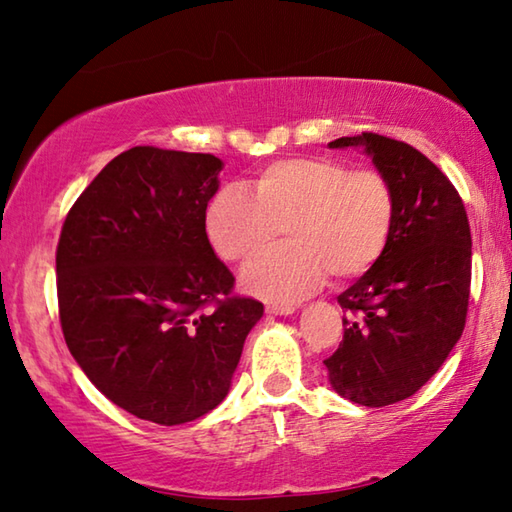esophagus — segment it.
<instances>
[{
	"label": "esophagus",
	"mask_w": 512,
	"mask_h": 512,
	"mask_svg": "<svg viewBox=\"0 0 512 512\" xmlns=\"http://www.w3.org/2000/svg\"><path fill=\"white\" fill-rule=\"evenodd\" d=\"M296 305H268L266 307V314H273V316H289L296 311Z\"/></svg>",
	"instance_id": "34e87169"
}]
</instances>
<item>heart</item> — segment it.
I'll return each instance as SVG.
<instances>
[{
	"label": "heart",
	"mask_w": 512,
	"mask_h": 512,
	"mask_svg": "<svg viewBox=\"0 0 512 512\" xmlns=\"http://www.w3.org/2000/svg\"><path fill=\"white\" fill-rule=\"evenodd\" d=\"M397 223V192L386 173L352 169L332 158L268 164L250 192L223 187L205 212L216 255L250 264L287 228L291 244L250 266L244 289L268 302H293L332 275L348 282L386 253Z\"/></svg>",
	"instance_id": "1"
}]
</instances>
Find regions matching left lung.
<instances>
[{
    "instance_id": "8db88e82",
    "label": "left lung",
    "mask_w": 512,
    "mask_h": 512,
    "mask_svg": "<svg viewBox=\"0 0 512 512\" xmlns=\"http://www.w3.org/2000/svg\"><path fill=\"white\" fill-rule=\"evenodd\" d=\"M361 146L397 192L386 253L339 296L343 341L325 359L329 384L361 406L411 397L443 366L465 327L472 235L449 178L411 144L377 133L339 137L329 149Z\"/></svg>"
}]
</instances>
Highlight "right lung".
Here are the masks:
<instances>
[{
    "label": "right lung",
    "instance_id": "add662e5",
    "mask_svg": "<svg viewBox=\"0 0 512 512\" xmlns=\"http://www.w3.org/2000/svg\"><path fill=\"white\" fill-rule=\"evenodd\" d=\"M221 169L210 153L133 146L76 198L58 239L69 352L110 402L164 427L223 402L264 314L230 296L235 277L207 239Z\"/></svg>",
    "mask_w": 512,
    "mask_h": 512
}]
</instances>
